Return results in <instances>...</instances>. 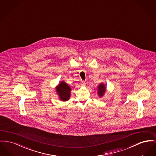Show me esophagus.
<instances>
[{"mask_svg":"<svg viewBox=\"0 0 156 156\" xmlns=\"http://www.w3.org/2000/svg\"><path fill=\"white\" fill-rule=\"evenodd\" d=\"M81 85L82 86H85L86 85V83H85V82L84 81H82V82H81Z\"/></svg>","mask_w":156,"mask_h":156,"instance_id":"esophagus-1","label":"esophagus"}]
</instances>
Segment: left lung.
Returning a JSON list of instances; mask_svg holds the SVG:
<instances>
[{
  "instance_id": "obj_1",
  "label": "left lung",
  "mask_w": 156,
  "mask_h": 156,
  "mask_svg": "<svg viewBox=\"0 0 156 156\" xmlns=\"http://www.w3.org/2000/svg\"><path fill=\"white\" fill-rule=\"evenodd\" d=\"M106 86L104 83H101L98 86V95L99 98H102L104 96L105 93L106 92Z\"/></svg>"
}]
</instances>
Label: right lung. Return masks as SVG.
Returning <instances> with one entry per match:
<instances>
[{
    "instance_id": "obj_1",
    "label": "right lung",
    "mask_w": 156,
    "mask_h": 156,
    "mask_svg": "<svg viewBox=\"0 0 156 156\" xmlns=\"http://www.w3.org/2000/svg\"><path fill=\"white\" fill-rule=\"evenodd\" d=\"M55 90L60 101L64 102L69 100L72 89L64 81H62L56 86Z\"/></svg>"
}]
</instances>
